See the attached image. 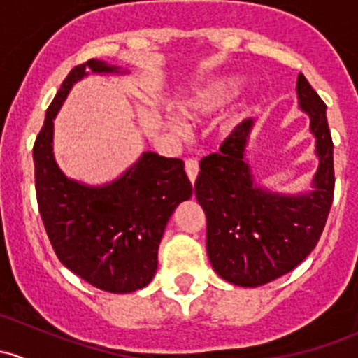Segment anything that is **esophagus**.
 <instances>
[{
	"mask_svg": "<svg viewBox=\"0 0 358 358\" xmlns=\"http://www.w3.org/2000/svg\"><path fill=\"white\" fill-rule=\"evenodd\" d=\"M185 171H187V176H189L190 183H196V178L197 175H199V162L194 161V159H189V161H185Z\"/></svg>",
	"mask_w": 358,
	"mask_h": 358,
	"instance_id": "34e87169",
	"label": "esophagus"
}]
</instances>
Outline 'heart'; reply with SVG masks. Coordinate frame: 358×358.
Listing matches in <instances>:
<instances>
[{
    "label": "heart",
    "instance_id": "heart-1",
    "mask_svg": "<svg viewBox=\"0 0 358 358\" xmlns=\"http://www.w3.org/2000/svg\"><path fill=\"white\" fill-rule=\"evenodd\" d=\"M243 85L244 78L241 74H227L222 76V78L211 79V81H208L206 85L199 86L194 92H190L189 95L183 96L176 103V114L180 115V119L190 122V124H202V122L215 117L220 110L225 109L232 102L234 96L239 93ZM234 122L236 121H232V119L223 122L218 129L220 135H229L234 128ZM168 128L173 135H185V129L178 122H168Z\"/></svg>",
    "mask_w": 358,
    "mask_h": 358
}]
</instances>
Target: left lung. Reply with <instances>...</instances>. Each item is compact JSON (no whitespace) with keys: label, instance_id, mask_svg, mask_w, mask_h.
Returning a JSON list of instances; mask_svg holds the SVG:
<instances>
[{"label":"left lung","instance_id":"left-lung-1","mask_svg":"<svg viewBox=\"0 0 358 358\" xmlns=\"http://www.w3.org/2000/svg\"><path fill=\"white\" fill-rule=\"evenodd\" d=\"M298 109L310 119L319 166L310 189L287 194L262 185L248 157L255 117L241 122L220 152L201 161L196 197L206 213V249L227 282L258 287L286 275L317 246L333 204V140L326 103L303 74Z\"/></svg>","mask_w":358,"mask_h":358}]
</instances>
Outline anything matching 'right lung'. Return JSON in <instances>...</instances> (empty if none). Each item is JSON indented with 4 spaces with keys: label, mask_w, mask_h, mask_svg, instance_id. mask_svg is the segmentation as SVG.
<instances>
[{
    "label": "right lung",
    "mask_w": 358,
    "mask_h": 358,
    "mask_svg": "<svg viewBox=\"0 0 358 358\" xmlns=\"http://www.w3.org/2000/svg\"><path fill=\"white\" fill-rule=\"evenodd\" d=\"M90 74L129 71L92 59L69 72L32 149L36 197L62 265L99 289L124 294L142 289L156 275L162 234L176 206L192 197V185L182 159L149 150L102 185L69 178L53 152L55 117L72 86Z\"/></svg>",
    "instance_id": "1"
}]
</instances>
